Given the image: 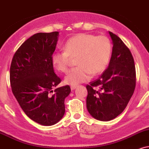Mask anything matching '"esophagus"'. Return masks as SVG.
I'll return each instance as SVG.
<instances>
[{"instance_id": "34e87169", "label": "esophagus", "mask_w": 149, "mask_h": 149, "mask_svg": "<svg viewBox=\"0 0 149 149\" xmlns=\"http://www.w3.org/2000/svg\"><path fill=\"white\" fill-rule=\"evenodd\" d=\"M76 87H77V86H71V89L73 91V90H74V89H76Z\"/></svg>"}]
</instances>
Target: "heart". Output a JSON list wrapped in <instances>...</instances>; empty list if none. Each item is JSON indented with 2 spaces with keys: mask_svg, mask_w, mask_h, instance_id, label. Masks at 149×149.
Listing matches in <instances>:
<instances>
[{
  "mask_svg": "<svg viewBox=\"0 0 149 149\" xmlns=\"http://www.w3.org/2000/svg\"><path fill=\"white\" fill-rule=\"evenodd\" d=\"M64 51L55 52L51 62L57 71L66 72L70 57H76L78 67L71 69L64 78L67 85L76 86L87 82L93 75L103 73L108 65L112 52L110 39L103 35L96 37L90 34L80 33L68 39Z\"/></svg>",
  "mask_w": 149,
  "mask_h": 149,
  "instance_id": "obj_1",
  "label": "heart"
}]
</instances>
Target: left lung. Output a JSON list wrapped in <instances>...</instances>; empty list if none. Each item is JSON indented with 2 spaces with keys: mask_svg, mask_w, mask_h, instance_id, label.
<instances>
[{
  "mask_svg": "<svg viewBox=\"0 0 149 149\" xmlns=\"http://www.w3.org/2000/svg\"><path fill=\"white\" fill-rule=\"evenodd\" d=\"M108 33L113 44L108 67L97 80L86 86L87 110L94 119L103 121L114 119L124 110L136 83L130 50L117 35Z\"/></svg>",
  "mask_w": 149,
  "mask_h": 149,
  "instance_id": "obj_1",
  "label": "left lung"
}]
</instances>
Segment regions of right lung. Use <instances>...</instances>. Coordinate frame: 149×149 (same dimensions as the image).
Wrapping results in <instances>:
<instances>
[{
	"mask_svg": "<svg viewBox=\"0 0 149 149\" xmlns=\"http://www.w3.org/2000/svg\"><path fill=\"white\" fill-rule=\"evenodd\" d=\"M59 32L39 33L21 44L12 58L10 84L13 94L30 119L43 126L60 121L65 112L69 85L53 89L61 82L51 62Z\"/></svg>",
	"mask_w": 149,
	"mask_h": 149,
	"instance_id": "add662e5",
	"label": "right lung"
}]
</instances>
